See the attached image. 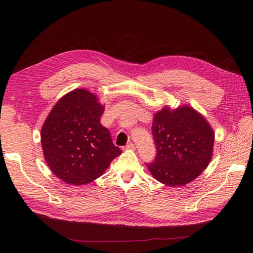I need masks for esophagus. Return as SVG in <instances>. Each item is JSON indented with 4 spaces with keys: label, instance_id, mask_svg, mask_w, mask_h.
<instances>
[{
    "label": "esophagus",
    "instance_id": "esophagus-1",
    "mask_svg": "<svg viewBox=\"0 0 253 253\" xmlns=\"http://www.w3.org/2000/svg\"><path fill=\"white\" fill-rule=\"evenodd\" d=\"M125 149L126 150H135V146H133V144L130 142V143L127 144V146L125 147Z\"/></svg>",
    "mask_w": 253,
    "mask_h": 253
}]
</instances>
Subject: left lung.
<instances>
[{
    "label": "left lung",
    "instance_id": "left-lung-1",
    "mask_svg": "<svg viewBox=\"0 0 253 253\" xmlns=\"http://www.w3.org/2000/svg\"><path fill=\"white\" fill-rule=\"evenodd\" d=\"M152 135L158 153L147 168L154 179L169 187L195 180L212 159L214 131L191 106H164L154 113Z\"/></svg>",
    "mask_w": 253,
    "mask_h": 253
}]
</instances>
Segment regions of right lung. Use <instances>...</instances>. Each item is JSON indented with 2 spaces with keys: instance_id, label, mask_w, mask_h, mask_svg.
Instances as JSON below:
<instances>
[{
  "instance_id": "1",
  "label": "right lung",
  "mask_w": 253,
  "mask_h": 253,
  "mask_svg": "<svg viewBox=\"0 0 253 253\" xmlns=\"http://www.w3.org/2000/svg\"><path fill=\"white\" fill-rule=\"evenodd\" d=\"M104 105L87 89L56 102L41 128V146L52 173L69 185H85L103 175L122 154L100 123Z\"/></svg>"
}]
</instances>
